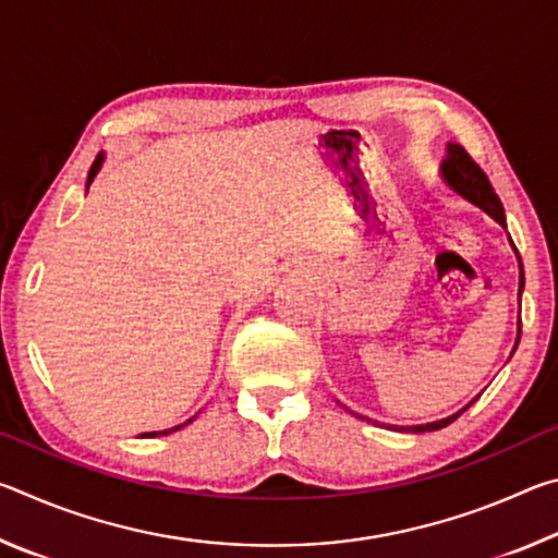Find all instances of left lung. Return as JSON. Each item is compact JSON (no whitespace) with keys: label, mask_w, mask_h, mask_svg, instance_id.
Masks as SVG:
<instances>
[{"label":"left lung","mask_w":558,"mask_h":558,"mask_svg":"<svg viewBox=\"0 0 558 558\" xmlns=\"http://www.w3.org/2000/svg\"><path fill=\"white\" fill-rule=\"evenodd\" d=\"M440 169H442V177H446V182H448L452 189H456V192H458L460 196H465L468 202L480 206V209L493 216V219H495L499 226H502V229H507L502 202H499V196L495 194L493 184H489L487 174L483 172V167H480V165L475 162V159H472V157L468 155L465 147L448 145V157H446V162H442ZM512 245H514V243H512ZM514 251H517V248H514ZM517 258H519V253H517ZM522 290H524V272H522V260H519V298H522ZM519 327H522V325H519ZM517 344H519V339H517ZM517 344H514V349H517ZM468 405H470V403H468ZM468 405H465V409H468ZM465 409H462V411H465ZM462 411L452 413V415H448V418H442V421L426 423V426H409V428H401V430L426 433V430L446 428V426H450L452 421L458 418V415H460ZM359 418H362V415H359Z\"/></svg>","instance_id":"1"}]
</instances>
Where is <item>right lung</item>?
Listing matches in <instances>:
<instances>
[{"label": "right lung", "mask_w": 558, "mask_h": 558, "mask_svg": "<svg viewBox=\"0 0 558 558\" xmlns=\"http://www.w3.org/2000/svg\"><path fill=\"white\" fill-rule=\"evenodd\" d=\"M100 165H102V155H98L96 157V162H93V167H90V172H88V184L93 182V177L98 174V169H100ZM186 423H192V418H189ZM182 426H177V428H169V430H155V433H143V438H155V436H167V433H172V430H179Z\"/></svg>", "instance_id": "right-lung-1"}]
</instances>
